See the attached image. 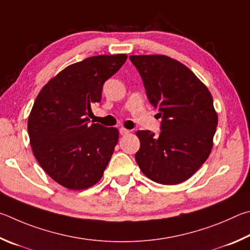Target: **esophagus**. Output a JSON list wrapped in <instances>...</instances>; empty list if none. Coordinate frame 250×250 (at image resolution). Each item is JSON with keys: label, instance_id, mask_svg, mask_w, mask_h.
Returning <instances> with one entry per match:
<instances>
[{"label": "esophagus", "instance_id": "34e87169", "mask_svg": "<svg viewBox=\"0 0 250 250\" xmlns=\"http://www.w3.org/2000/svg\"><path fill=\"white\" fill-rule=\"evenodd\" d=\"M129 133H130V130H128V129H126V128H124V127L120 128V134L122 135V136H125V135H127V134H129Z\"/></svg>", "mask_w": 250, "mask_h": 250}]
</instances>
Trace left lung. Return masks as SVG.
Returning a JSON list of instances; mask_svg holds the SVG:
<instances>
[{"label": "left lung", "instance_id": "1", "mask_svg": "<svg viewBox=\"0 0 250 250\" xmlns=\"http://www.w3.org/2000/svg\"><path fill=\"white\" fill-rule=\"evenodd\" d=\"M145 85L147 98L161 117L159 135L138 130L141 148L135 155L150 180L178 185L208 158L217 114L207 86L191 70L163 55L130 56Z\"/></svg>", "mask_w": 250, "mask_h": 250}]
</instances>
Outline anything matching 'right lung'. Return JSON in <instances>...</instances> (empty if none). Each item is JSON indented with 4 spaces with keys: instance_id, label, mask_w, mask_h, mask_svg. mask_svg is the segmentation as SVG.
Segmentation results:
<instances>
[{
    "instance_id": "add662e5",
    "label": "right lung",
    "mask_w": 250,
    "mask_h": 250,
    "mask_svg": "<svg viewBox=\"0 0 250 250\" xmlns=\"http://www.w3.org/2000/svg\"><path fill=\"white\" fill-rule=\"evenodd\" d=\"M127 59L124 54L86 58L68 65L42 87L30 111V146L52 180L70 190L94 186L118 142V130L90 124L92 104L102 99L104 82Z\"/></svg>"
}]
</instances>
